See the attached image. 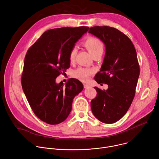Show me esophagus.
I'll return each instance as SVG.
<instances>
[{
  "label": "esophagus",
  "instance_id": "obj_1",
  "mask_svg": "<svg viewBox=\"0 0 159 159\" xmlns=\"http://www.w3.org/2000/svg\"><path fill=\"white\" fill-rule=\"evenodd\" d=\"M84 87L85 89H87V88L89 87V85L88 84H84Z\"/></svg>",
  "mask_w": 159,
  "mask_h": 159
}]
</instances>
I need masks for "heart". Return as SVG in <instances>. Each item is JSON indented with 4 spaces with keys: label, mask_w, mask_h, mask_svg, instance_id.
I'll return each instance as SVG.
<instances>
[{
    "label": "heart",
    "mask_w": 159,
    "mask_h": 159,
    "mask_svg": "<svg viewBox=\"0 0 159 159\" xmlns=\"http://www.w3.org/2000/svg\"><path fill=\"white\" fill-rule=\"evenodd\" d=\"M84 46L88 50L93 57L96 55L102 53L104 50V45L102 42L98 38L95 37H88L84 42ZM77 49L76 47H74L69 54V60L70 62H74L75 59L76 53ZM93 73V70L89 68L79 67L77 69L75 70L73 72L74 77L80 80L82 82H87L90 75Z\"/></svg>",
    "instance_id": "b5f03b06"
}]
</instances>
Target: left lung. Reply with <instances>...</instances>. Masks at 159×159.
<instances>
[{
    "label": "left lung",
    "mask_w": 159,
    "mask_h": 159,
    "mask_svg": "<svg viewBox=\"0 0 159 159\" xmlns=\"http://www.w3.org/2000/svg\"><path fill=\"white\" fill-rule=\"evenodd\" d=\"M89 33L105 45L103 63L94 79L108 85L107 90L94 87L98 94L90 107L98 120L114 123L124 116L134 97L140 75L137 52L130 39L116 28L94 26Z\"/></svg>",
    "instance_id": "1"
}]
</instances>
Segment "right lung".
I'll list each match as a JSON object with an SVG mask.
<instances>
[{
	"instance_id": "right-lung-1",
	"label": "right lung",
	"mask_w": 159,
	"mask_h": 159,
	"mask_svg": "<svg viewBox=\"0 0 159 159\" xmlns=\"http://www.w3.org/2000/svg\"><path fill=\"white\" fill-rule=\"evenodd\" d=\"M89 28L65 27L45 31L29 48L24 62L21 84L36 116L50 125H57L69 116L74 97L83 84L70 79L64 86L57 77L70 65L69 54L75 43Z\"/></svg>"
}]
</instances>
